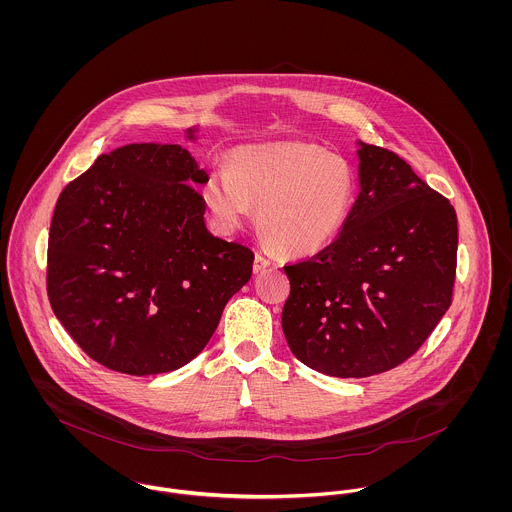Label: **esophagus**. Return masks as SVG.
Returning <instances> with one entry per match:
<instances>
[{
	"label": "esophagus",
	"mask_w": 512,
	"mask_h": 512,
	"mask_svg": "<svg viewBox=\"0 0 512 512\" xmlns=\"http://www.w3.org/2000/svg\"><path fill=\"white\" fill-rule=\"evenodd\" d=\"M268 266H270V258L266 254H262V252H256V256H254V272L256 274L264 272Z\"/></svg>",
	"instance_id": "obj_1"
}]
</instances>
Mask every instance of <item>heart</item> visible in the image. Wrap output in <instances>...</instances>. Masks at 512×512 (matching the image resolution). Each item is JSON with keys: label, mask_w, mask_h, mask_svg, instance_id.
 I'll return each mask as SVG.
<instances>
[{"label": "heart", "mask_w": 512, "mask_h": 512, "mask_svg": "<svg viewBox=\"0 0 512 512\" xmlns=\"http://www.w3.org/2000/svg\"><path fill=\"white\" fill-rule=\"evenodd\" d=\"M203 197L224 232L248 219L290 254H311L331 242L351 213L355 173L349 161L313 144L244 147L230 173L213 171Z\"/></svg>", "instance_id": "heart-1"}]
</instances>
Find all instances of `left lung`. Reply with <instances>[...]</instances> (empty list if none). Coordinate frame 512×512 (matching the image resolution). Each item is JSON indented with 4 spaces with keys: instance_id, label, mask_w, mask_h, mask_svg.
<instances>
[{
    "instance_id": "8db88e82",
    "label": "left lung",
    "mask_w": 512,
    "mask_h": 512,
    "mask_svg": "<svg viewBox=\"0 0 512 512\" xmlns=\"http://www.w3.org/2000/svg\"><path fill=\"white\" fill-rule=\"evenodd\" d=\"M361 193L339 236L286 264L282 327L295 359L365 378L410 359L453 299L457 215L394 151L359 149Z\"/></svg>"
}]
</instances>
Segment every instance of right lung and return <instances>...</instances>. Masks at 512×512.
<instances>
[{"label": "right lung", "mask_w": 512, "mask_h": 512, "mask_svg": "<svg viewBox=\"0 0 512 512\" xmlns=\"http://www.w3.org/2000/svg\"><path fill=\"white\" fill-rule=\"evenodd\" d=\"M209 175L181 146L102 153L59 195L47 295L98 365L146 376L181 368L213 337L254 252L211 234L195 185Z\"/></svg>", "instance_id": "right-lung-1"}]
</instances>
